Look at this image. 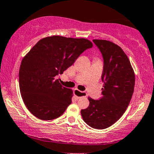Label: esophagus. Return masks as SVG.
<instances>
[{
    "label": "esophagus",
    "instance_id": "esophagus-1",
    "mask_svg": "<svg viewBox=\"0 0 154 154\" xmlns=\"http://www.w3.org/2000/svg\"><path fill=\"white\" fill-rule=\"evenodd\" d=\"M74 94L77 98L80 97H85L87 96V94L85 91H80L78 89H74Z\"/></svg>",
    "mask_w": 154,
    "mask_h": 154
}]
</instances>
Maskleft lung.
<instances>
[{"label": "left lung", "instance_id": "obj_1", "mask_svg": "<svg viewBox=\"0 0 154 154\" xmlns=\"http://www.w3.org/2000/svg\"><path fill=\"white\" fill-rule=\"evenodd\" d=\"M100 48L104 67L100 100L88 97L89 106L81 110L84 122L95 129L110 127L127 109L135 85V74L128 57L118 45L106 40H93Z\"/></svg>", "mask_w": 154, "mask_h": 154}]
</instances>
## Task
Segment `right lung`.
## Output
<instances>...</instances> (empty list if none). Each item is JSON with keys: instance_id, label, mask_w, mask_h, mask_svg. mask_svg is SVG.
Here are the masks:
<instances>
[{"instance_id": "add662e5", "label": "right lung", "mask_w": 154, "mask_h": 154, "mask_svg": "<svg viewBox=\"0 0 154 154\" xmlns=\"http://www.w3.org/2000/svg\"><path fill=\"white\" fill-rule=\"evenodd\" d=\"M93 43L85 38L52 35L40 40L24 56L19 70V86L24 104L42 120L62 115L72 103L73 91L55 77L75 62Z\"/></svg>"}]
</instances>
